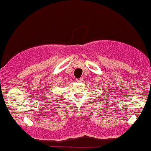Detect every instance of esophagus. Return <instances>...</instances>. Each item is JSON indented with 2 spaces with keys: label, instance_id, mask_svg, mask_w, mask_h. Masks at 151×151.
<instances>
[{
  "label": "esophagus",
  "instance_id": "esophagus-1",
  "mask_svg": "<svg viewBox=\"0 0 151 151\" xmlns=\"http://www.w3.org/2000/svg\"><path fill=\"white\" fill-rule=\"evenodd\" d=\"M77 81L78 82H82L83 81V78H78V79H77Z\"/></svg>",
  "mask_w": 151,
  "mask_h": 151
}]
</instances>
